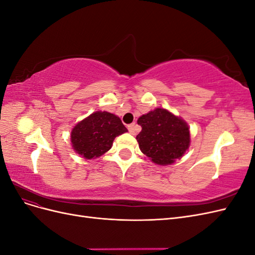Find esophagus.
I'll return each mask as SVG.
<instances>
[{"mask_svg": "<svg viewBox=\"0 0 255 255\" xmlns=\"http://www.w3.org/2000/svg\"><path fill=\"white\" fill-rule=\"evenodd\" d=\"M135 123H133V125H129L128 126V132L132 134V135H135L136 134V128H135Z\"/></svg>", "mask_w": 255, "mask_h": 255, "instance_id": "obj_1", "label": "esophagus"}]
</instances>
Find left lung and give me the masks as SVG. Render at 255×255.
<instances>
[{"instance_id":"obj_1","label":"left lung","mask_w":255,"mask_h":255,"mask_svg":"<svg viewBox=\"0 0 255 255\" xmlns=\"http://www.w3.org/2000/svg\"><path fill=\"white\" fill-rule=\"evenodd\" d=\"M141 132L136 136L140 151L154 164L166 166L180 159L190 145L186 121L166 109L157 107L140 116Z\"/></svg>"}]
</instances>
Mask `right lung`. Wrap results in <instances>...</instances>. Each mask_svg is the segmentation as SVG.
I'll return each instance as SVG.
<instances>
[{"label":"right lung","mask_w":255,"mask_h":255,"mask_svg":"<svg viewBox=\"0 0 255 255\" xmlns=\"http://www.w3.org/2000/svg\"><path fill=\"white\" fill-rule=\"evenodd\" d=\"M127 132L118 116L98 111L74 126L70 136L71 145L84 158H97L112 148L116 137Z\"/></svg>","instance_id":"add662e5"}]
</instances>
